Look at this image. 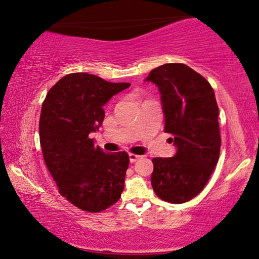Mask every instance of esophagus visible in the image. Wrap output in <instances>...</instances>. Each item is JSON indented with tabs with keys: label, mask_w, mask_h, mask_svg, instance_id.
<instances>
[{
	"label": "esophagus",
	"mask_w": 259,
	"mask_h": 259,
	"mask_svg": "<svg viewBox=\"0 0 259 259\" xmlns=\"http://www.w3.org/2000/svg\"><path fill=\"white\" fill-rule=\"evenodd\" d=\"M142 157V156H138V155H135V154H129V161L130 163H135L136 161H138Z\"/></svg>",
	"instance_id": "obj_1"
}]
</instances>
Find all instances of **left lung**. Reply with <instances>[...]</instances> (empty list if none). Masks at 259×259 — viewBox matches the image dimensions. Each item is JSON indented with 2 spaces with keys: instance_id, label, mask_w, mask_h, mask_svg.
<instances>
[{
  "instance_id": "obj_1",
  "label": "left lung",
  "mask_w": 259,
  "mask_h": 259,
  "mask_svg": "<svg viewBox=\"0 0 259 259\" xmlns=\"http://www.w3.org/2000/svg\"><path fill=\"white\" fill-rule=\"evenodd\" d=\"M161 94L164 131L176 147L172 157L152 159L151 185L165 202L181 204L203 190L218 162L221 135L218 105L210 83L182 63L154 69L144 79Z\"/></svg>"
}]
</instances>
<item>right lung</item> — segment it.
<instances>
[{
    "instance_id": "right-lung-1",
    "label": "right lung",
    "mask_w": 259,
    "mask_h": 259,
    "mask_svg": "<svg viewBox=\"0 0 259 259\" xmlns=\"http://www.w3.org/2000/svg\"><path fill=\"white\" fill-rule=\"evenodd\" d=\"M129 87L75 72L62 77L42 104L39 142L47 167L60 194L84 211L108 209L124 189L128 154H107L89 135L103 123L109 100Z\"/></svg>"
}]
</instances>
